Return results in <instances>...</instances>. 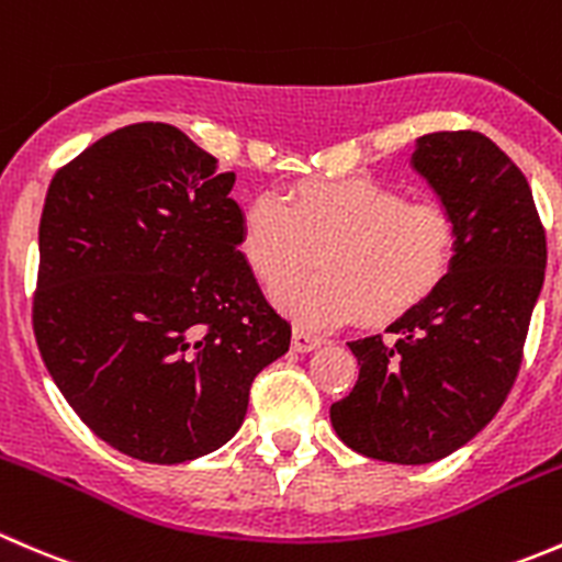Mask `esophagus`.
Instances as JSON below:
<instances>
[{"label": "esophagus", "mask_w": 562, "mask_h": 562, "mask_svg": "<svg viewBox=\"0 0 562 562\" xmlns=\"http://www.w3.org/2000/svg\"><path fill=\"white\" fill-rule=\"evenodd\" d=\"M322 344H325V338H322V336H314V333L294 327V333H292V349H294V352H311V349L322 347Z\"/></svg>", "instance_id": "obj_1"}]
</instances>
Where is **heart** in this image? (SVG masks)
I'll return each mask as SVG.
<instances>
[{"mask_svg": "<svg viewBox=\"0 0 562 562\" xmlns=\"http://www.w3.org/2000/svg\"><path fill=\"white\" fill-rule=\"evenodd\" d=\"M243 257L265 286L322 273L276 292L303 325H338L360 316L385 325L424 303L453 265L457 221L440 202H407L376 180L314 182L292 202L259 193L243 213Z\"/></svg>", "mask_w": 562, "mask_h": 562, "instance_id": "b5f03b06", "label": "heart"}]
</instances>
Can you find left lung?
<instances>
[{
  "label": "left lung",
  "instance_id": "left-lung-1",
  "mask_svg": "<svg viewBox=\"0 0 562 562\" xmlns=\"http://www.w3.org/2000/svg\"><path fill=\"white\" fill-rule=\"evenodd\" d=\"M413 169L457 221L446 281L387 325L349 341L360 374L330 407L344 446L429 464L470 442L503 407L543 286L547 235L519 166L483 133L420 136Z\"/></svg>",
  "mask_w": 562,
  "mask_h": 562
}]
</instances>
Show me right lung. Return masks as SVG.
Returning <instances> with one entry per match:
<instances>
[{"mask_svg": "<svg viewBox=\"0 0 562 562\" xmlns=\"http://www.w3.org/2000/svg\"><path fill=\"white\" fill-rule=\"evenodd\" d=\"M235 171L136 122L54 175L32 327L81 420L125 457L180 464L235 437L292 327L240 251Z\"/></svg>", "mask_w": 562, "mask_h": 562, "instance_id": "add662e5", "label": "right lung"}]
</instances>
